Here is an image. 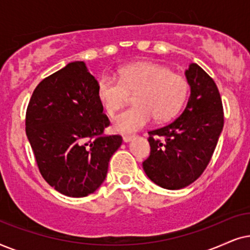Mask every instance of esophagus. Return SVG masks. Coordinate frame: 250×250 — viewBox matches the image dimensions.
I'll use <instances>...</instances> for the list:
<instances>
[{"mask_svg": "<svg viewBox=\"0 0 250 250\" xmlns=\"http://www.w3.org/2000/svg\"><path fill=\"white\" fill-rule=\"evenodd\" d=\"M135 137H136L135 135H125V136H123V142L128 143V142L132 141V139H134Z\"/></svg>", "mask_w": 250, "mask_h": 250, "instance_id": "1", "label": "esophagus"}]
</instances>
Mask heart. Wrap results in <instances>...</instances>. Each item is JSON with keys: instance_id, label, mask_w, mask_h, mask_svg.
I'll return each mask as SVG.
<instances>
[{"instance_id": "obj_1", "label": "heart", "mask_w": 250, "mask_h": 250, "mask_svg": "<svg viewBox=\"0 0 250 250\" xmlns=\"http://www.w3.org/2000/svg\"><path fill=\"white\" fill-rule=\"evenodd\" d=\"M189 90L185 76L170 72L154 62H137L119 71V78L103 74L97 82V98L108 115L119 111L135 92L136 105L122 111L113 119L118 132L139 130L152 118L158 122L174 118L184 105Z\"/></svg>"}]
</instances>
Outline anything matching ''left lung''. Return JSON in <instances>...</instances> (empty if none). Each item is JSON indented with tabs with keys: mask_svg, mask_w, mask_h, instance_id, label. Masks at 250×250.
Segmentation results:
<instances>
[{
	"mask_svg": "<svg viewBox=\"0 0 250 250\" xmlns=\"http://www.w3.org/2000/svg\"><path fill=\"white\" fill-rule=\"evenodd\" d=\"M191 86L188 105L165 127L148 131L149 156L145 174L156 185L179 189L202 175L210 161L224 125V112L214 80L198 64L185 71Z\"/></svg>",
	"mask_w": 250,
	"mask_h": 250,
	"instance_id": "obj_1",
	"label": "left lung"
}]
</instances>
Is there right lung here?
I'll use <instances>...</instances> for the list:
<instances>
[{
	"mask_svg": "<svg viewBox=\"0 0 250 250\" xmlns=\"http://www.w3.org/2000/svg\"><path fill=\"white\" fill-rule=\"evenodd\" d=\"M96 90L97 80L84 62H69L39 83L26 111V135L39 170L67 197L94 193L122 144L120 135H104L109 120Z\"/></svg>",
	"mask_w": 250,
	"mask_h": 250,
	"instance_id": "obj_1",
	"label": "right lung"
}]
</instances>
